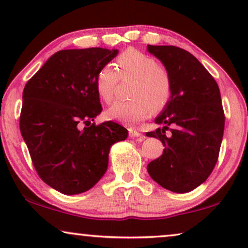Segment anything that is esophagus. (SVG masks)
Returning a JSON list of instances; mask_svg holds the SVG:
<instances>
[{
    "label": "esophagus",
    "instance_id": "34e87169",
    "mask_svg": "<svg viewBox=\"0 0 248 248\" xmlns=\"http://www.w3.org/2000/svg\"><path fill=\"white\" fill-rule=\"evenodd\" d=\"M128 134H130L131 138H139L142 135L140 131L137 130V128H132V127L128 128Z\"/></svg>",
    "mask_w": 248,
    "mask_h": 248
}]
</instances>
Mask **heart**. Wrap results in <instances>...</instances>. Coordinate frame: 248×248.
<instances>
[{"label":"heart","mask_w":248,"mask_h":248,"mask_svg":"<svg viewBox=\"0 0 248 248\" xmlns=\"http://www.w3.org/2000/svg\"><path fill=\"white\" fill-rule=\"evenodd\" d=\"M116 62L120 77H133L135 81L130 93L132 99L114 103L106 111L108 118L124 124H137L147 118L151 110L158 113L167 106L172 96V81L168 71L154 57L128 48L117 57ZM118 74L109 65L98 71L96 90L106 103L113 99Z\"/></svg>","instance_id":"obj_1"}]
</instances>
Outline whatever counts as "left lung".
Instances as JSON below:
<instances>
[{
    "label": "left lung",
    "mask_w": 248,
    "mask_h": 248,
    "mask_svg": "<svg viewBox=\"0 0 248 248\" xmlns=\"http://www.w3.org/2000/svg\"><path fill=\"white\" fill-rule=\"evenodd\" d=\"M147 50L160 61L172 81L170 101L155 118L162 127L147 133L165 147L160 157L148 165V172L168 191L191 192L206 181L218 160L225 128L219 87L187 50L154 45Z\"/></svg>",
    "instance_id": "left-lung-1"
}]
</instances>
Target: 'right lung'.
Returning a JSON list of instances; mask_svg holds the SVG:
<instances>
[{"instance_id": "right-lung-1", "label": "right lung", "mask_w": 248, "mask_h": 248, "mask_svg": "<svg viewBox=\"0 0 248 248\" xmlns=\"http://www.w3.org/2000/svg\"><path fill=\"white\" fill-rule=\"evenodd\" d=\"M117 54L100 47L60 50L23 89L21 135L39 177L62 194L93 187L107 170L111 145L128 135L115 122L91 124L103 110L96 76Z\"/></svg>"}]
</instances>
